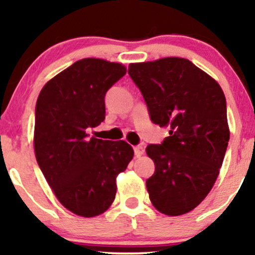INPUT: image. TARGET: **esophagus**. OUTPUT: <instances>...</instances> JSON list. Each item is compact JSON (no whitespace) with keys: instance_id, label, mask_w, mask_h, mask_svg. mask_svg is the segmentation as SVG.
<instances>
[{"instance_id":"obj_1","label":"esophagus","mask_w":255,"mask_h":255,"mask_svg":"<svg viewBox=\"0 0 255 255\" xmlns=\"http://www.w3.org/2000/svg\"><path fill=\"white\" fill-rule=\"evenodd\" d=\"M144 152H145V150L141 145H137L134 147V154H135L136 157H140L141 154H144Z\"/></svg>"}]
</instances>
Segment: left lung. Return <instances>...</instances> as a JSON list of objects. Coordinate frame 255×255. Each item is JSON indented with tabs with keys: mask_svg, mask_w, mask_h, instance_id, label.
<instances>
[{
	"mask_svg": "<svg viewBox=\"0 0 255 255\" xmlns=\"http://www.w3.org/2000/svg\"><path fill=\"white\" fill-rule=\"evenodd\" d=\"M151 121L169 128L146 153L154 174L146 180L152 205L168 216L192 211L212 189L229 141L227 102L217 81L189 60L164 57L130 63Z\"/></svg>",
	"mask_w": 255,
	"mask_h": 255,
	"instance_id": "8db88e82",
	"label": "left lung"
}]
</instances>
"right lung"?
Returning a JSON list of instances; mask_svg holds the SVG:
<instances>
[{"instance_id": "right-lung-1", "label": "right lung", "mask_w": 255, "mask_h": 255, "mask_svg": "<svg viewBox=\"0 0 255 255\" xmlns=\"http://www.w3.org/2000/svg\"><path fill=\"white\" fill-rule=\"evenodd\" d=\"M121 63L83 58L44 85L34 119V153L44 177L67 210L95 217L116 195V177L134 156L124 140L90 137L105 119V93L126 74Z\"/></svg>"}]
</instances>
